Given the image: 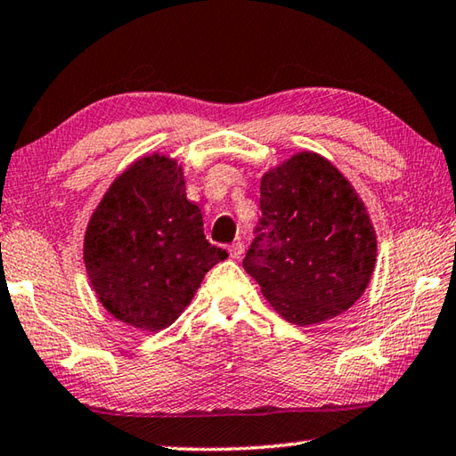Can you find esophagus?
Listing matches in <instances>:
<instances>
[{"label": "esophagus", "instance_id": "34e87169", "mask_svg": "<svg viewBox=\"0 0 456 456\" xmlns=\"http://www.w3.org/2000/svg\"><path fill=\"white\" fill-rule=\"evenodd\" d=\"M228 252H230V256H232V258H240L244 254V242H240V240L232 242L228 246Z\"/></svg>", "mask_w": 456, "mask_h": 456}]
</instances>
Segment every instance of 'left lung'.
I'll return each mask as SVG.
<instances>
[{
	"label": "left lung",
	"mask_w": 456,
	"mask_h": 456,
	"mask_svg": "<svg viewBox=\"0 0 456 456\" xmlns=\"http://www.w3.org/2000/svg\"><path fill=\"white\" fill-rule=\"evenodd\" d=\"M254 240L242 266L292 324H318L361 298L377 236L361 198L322 156L302 151L260 182Z\"/></svg>",
	"instance_id": "1"
}]
</instances>
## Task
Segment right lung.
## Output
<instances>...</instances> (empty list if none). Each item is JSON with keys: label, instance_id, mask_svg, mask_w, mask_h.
Returning <instances> with one entry per match:
<instances>
[{"label": "right lung", "instance_id": "1", "mask_svg": "<svg viewBox=\"0 0 456 456\" xmlns=\"http://www.w3.org/2000/svg\"><path fill=\"white\" fill-rule=\"evenodd\" d=\"M224 258L228 252L206 240L182 167L158 154L111 183L86 230L84 262L100 302L142 330L170 326Z\"/></svg>", "mask_w": 456, "mask_h": 456}]
</instances>
